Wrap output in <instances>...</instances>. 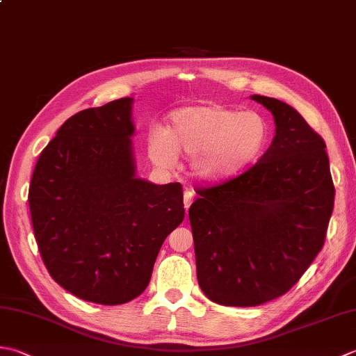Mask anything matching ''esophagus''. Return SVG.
Listing matches in <instances>:
<instances>
[{"label": "esophagus", "mask_w": 356, "mask_h": 356, "mask_svg": "<svg viewBox=\"0 0 356 356\" xmlns=\"http://www.w3.org/2000/svg\"><path fill=\"white\" fill-rule=\"evenodd\" d=\"M193 204V193L191 191H185L184 194V207H185V211L188 214V208Z\"/></svg>", "instance_id": "34e87169"}]
</instances>
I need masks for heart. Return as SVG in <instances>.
<instances>
[{"instance_id":"b5f03b06","label":"heart","mask_w":356,"mask_h":356,"mask_svg":"<svg viewBox=\"0 0 356 356\" xmlns=\"http://www.w3.org/2000/svg\"><path fill=\"white\" fill-rule=\"evenodd\" d=\"M267 122L256 113H239L219 103L176 109L168 131L149 137V157L163 170L177 165L179 154L190 156L188 172L202 182L234 176L259 156L267 143Z\"/></svg>"}]
</instances>
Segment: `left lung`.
Returning <instances> with one entry per match:
<instances>
[{
    "instance_id": "8db88e82",
    "label": "left lung",
    "mask_w": 356,
    "mask_h": 356,
    "mask_svg": "<svg viewBox=\"0 0 356 356\" xmlns=\"http://www.w3.org/2000/svg\"><path fill=\"white\" fill-rule=\"evenodd\" d=\"M252 99L273 114L270 148L241 176L199 188L190 207L200 289L232 307L268 302L301 280L324 245L335 199L321 136L290 104Z\"/></svg>"
}]
</instances>
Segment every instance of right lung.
Wrapping results in <instances>:
<instances>
[{"mask_svg": "<svg viewBox=\"0 0 356 356\" xmlns=\"http://www.w3.org/2000/svg\"><path fill=\"white\" fill-rule=\"evenodd\" d=\"M131 108L124 97L67 118L41 151L29 186L49 275L103 305L143 293L160 247L185 218L182 185L136 177Z\"/></svg>", "mask_w": 356, "mask_h": 356, "instance_id": "1", "label": "right lung"}]
</instances>
